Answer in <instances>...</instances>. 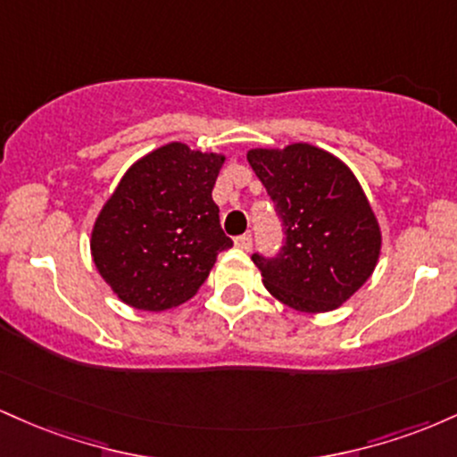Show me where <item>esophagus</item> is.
I'll return each mask as SVG.
<instances>
[{"label": "esophagus", "instance_id": "1", "mask_svg": "<svg viewBox=\"0 0 457 457\" xmlns=\"http://www.w3.org/2000/svg\"><path fill=\"white\" fill-rule=\"evenodd\" d=\"M234 245L238 246V249L249 251L251 245H253V238H251V234H243V236H238V238L234 240Z\"/></svg>", "mask_w": 457, "mask_h": 457}]
</instances>
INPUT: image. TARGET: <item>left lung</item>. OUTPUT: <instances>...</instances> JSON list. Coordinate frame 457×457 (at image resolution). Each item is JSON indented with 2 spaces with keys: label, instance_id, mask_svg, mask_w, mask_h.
Instances as JSON below:
<instances>
[{
  "label": "left lung",
  "instance_id": "1",
  "mask_svg": "<svg viewBox=\"0 0 457 457\" xmlns=\"http://www.w3.org/2000/svg\"><path fill=\"white\" fill-rule=\"evenodd\" d=\"M246 161L286 229L277 258L253 255L266 290L303 313L342 307L371 277L382 246L378 219L353 170L303 141L251 148Z\"/></svg>",
  "mask_w": 457,
  "mask_h": 457
}]
</instances>
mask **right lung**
I'll return each mask as SVG.
<instances>
[{
  "mask_svg": "<svg viewBox=\"0 0 457 457\" xmlns=\"http://www.w3.org/2000/svg\"><path fill=\"white\" fill-rule=\"evenodd\" d=\"M223 162L219 152L171 141L129 167L90 236L94 266L120 301L159 313L197 295L232 246L212 202Z\"/></svg>",
  "mask_w": 457,
  "mask_h": 457,
  "instance_id": "1",
  "label": "right lung"
}]
</instances>
